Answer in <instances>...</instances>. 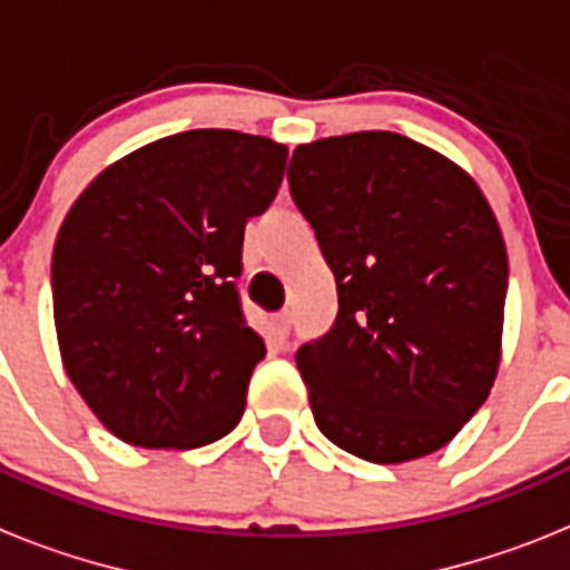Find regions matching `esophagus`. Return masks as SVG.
<instances>
[{
  "instance_id": "esophagus-1",
  "label": "esophagus",
  "mask_w": 570,
  "mask_h": 570,
  "mask_svg": "<svg viewBox=\"0 0 570 570\" xmlns=\"http://www.w3.org/2000/svg\"><path fill=\"white\" fill-rule=\"evenodd\" d=\"M272 336H275L277 342H284V338L289 336V313L272 315Z\"/></svg>"
}]
</instances>
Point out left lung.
Masks as SVG:
<instances>
[{"instance_id": "8db88e82", "label": "left lung", "mask_w": 570, "mask_h": 570, "mask_svg": "<svg viewBox=\"0 0 570 570\" xmlns=\"http://www.w3.org/2000/svg\"><path fill=\"white\" fill-rule=\"evenodd\" d=\"M286 176L338 289L333 330L295 356L315 425L362 461L432 455L499 376V219L461 165L400 132L298 145Z\"/></svg>"}]
</instances>
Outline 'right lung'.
I'll list each match as a JSON object with an SVG mask.
<instances>
[{
    "label": "right lung",
    "mask_w": 570,
    "mask_h": 570,
    "mask_svg": "<svg viewBox=\"0 0 570 570\" xmlns=\"http://www.w3.org/2000/svg\"><path fill=\"white\" fill-rule=\"evenodd\" d=\"M286 156L266 136L176 132L104 167L66 214L51 257L60 358L124 443L199 449L240 423L266 344L234 277Z\"/></svg>",
    "instance_id": "add662e5"
}]
</instances>
